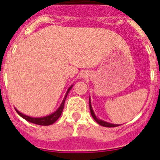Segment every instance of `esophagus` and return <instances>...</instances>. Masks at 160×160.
Segmentation results:
<instances>
[{
	"instance_id": "34e87169",
	"label": "esophagus",
	"mask_w": 160,
	"mask_h": 160,
	"mask_svg": "<svg viewBox=\"0 0 160 160\" xmlns=\"http://www.w3.org/2000/svg\"><path fill=\"white\" fill-rule=\"evenodd\" d=\"M83 77H85V75H83Z\"/></svg>"
}]
</instances>
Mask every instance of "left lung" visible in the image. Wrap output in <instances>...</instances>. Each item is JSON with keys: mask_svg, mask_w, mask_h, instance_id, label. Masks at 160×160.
Listing matches in <instances>:
<instances>
[{"mask_svg": "<svg viewBox=\"0 0 160 160\" xmlns=\"http://www.w3.org/2000/svg\"><path fill=\"white\" fill-rule=\"evenodd\" d=\"M89 106H90V110H91V116H92V117L94 118V120H95L98 124H100L101 126L106 127V128H115V127L119 126V125L118 124H112V123H108V122L103 121V120H102V119H98V118L96 117L95 114H94V111H93V108H92V106H91V98H89Z\"/></svg>", "mask_w": 160, "mask_h": 160, "instance_id": "1", "label": "left lung"}]
</instances>
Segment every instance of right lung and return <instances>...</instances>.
<instances>
[{
    "mask_svg": "<svg viewBox=\"0 0 160 160\" xmlns=\"http://www.w3.org/2000/svg\"><path fill=\"white\" fill-rule=\"evenodd\" d=\"M72 87V85L70 87V88H69L68 91H66V95H65L64 99H63L62 102V104H61V105L59 106V108H58V109L55 112L52 113V114L48 115V116H44V117H40V118L30 117V116H26V115H24V114H22V113H21L20 112H18L16 108H15V110H16L17 113H18V114L21 117H22L23 119H25L26 120H27L28 122H30V123H35V124H37V125H41V126H48V125L53 124V123L56 121L57 119L60 117L62 112V110H63V108H64L65 101H66V97H67V95H68V93H69V91L71 90Z\"/></svg>",
    "mask_w": 160,
    "mask_h": 160,
    "instance_id": "add662e5",
    "label": "right lung"
}]
</instances>
